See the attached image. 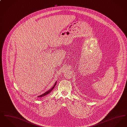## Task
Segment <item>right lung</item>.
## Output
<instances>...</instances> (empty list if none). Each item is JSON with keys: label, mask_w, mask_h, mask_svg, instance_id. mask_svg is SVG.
Masks as SVG:
<instances>
[{"label": "right lung", "mask_w": 127, "mask_h": 127, "mask_svg": "<svg viewBox=\"0 0 127 127\" xmlns=\"http://www.w3.org/2000/svg\"><path fill=\"white\" fill-rule=\"evenodd\" d=\"M57 81H56V82H55V83L54 85L53 86V87L51 89H50L49 90H48V91H46V92H45L44 93H43V94L42 95H39V96H38V97H44V96H46V95H47V94H48V93H49L51 91L53 90V89L55 87V86H56V83H57Z\"/></svg>", "instance_id": "1"}]
</instances>
